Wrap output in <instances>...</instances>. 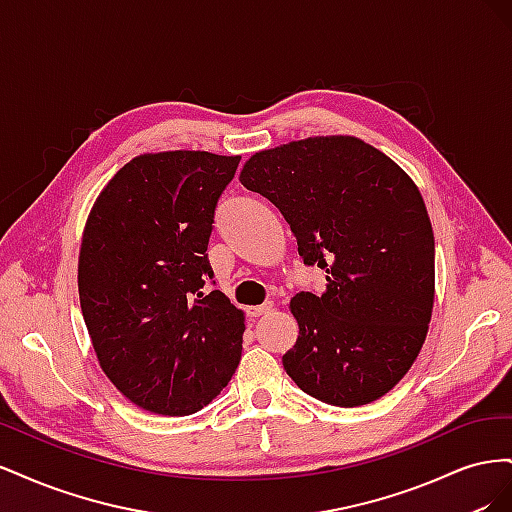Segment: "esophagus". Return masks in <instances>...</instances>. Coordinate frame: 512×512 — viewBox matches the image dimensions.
<instances>
[{
	"label": "esophagus",
	"mask_w": 512,
	"mask_h": 512,
	"mask_svg": "<svg viewBox=\"0 0 512 512\" xmlns=\"http://www.w3.org/2000/svg\"><path fill=\"white\" fill-rule=\"evenodd\" d=\"M271 307H273V303H271V301L262 303V305H252V307H245V314L250 316V318H258V316H262V314H267Z\"/></svg>",
	"instance_id": "1"
}]
</instances>
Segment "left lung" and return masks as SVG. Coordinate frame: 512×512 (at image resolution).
Listing matches in <instances>:
<instances>
[{
    "label": "left lung",
    "mask_w": 512,
    "mask_h": 512,
    "mask_svg": "<svg viewBox=\"0 0 512 512\" xmlns=\"http://www.w3.org/2000/svg\"><path fill=\"white\" fill-rule=\"evenodd\" d=\"M241 183L282 211L303 265L327 271L322 294L299 292V337L286 374L339 408L371 404L406 376L433 309V230L412 179L352 136H316L260 151Z\"/></svg>",
    "instance_id": "left-lung-1"
}]
</instances>
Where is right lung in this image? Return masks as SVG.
<instances>
[{
  "label": "right lung",
  "instance_id": "obj_1",
  "mask_svg": "<svg viewBox=\"0 0 512 512\" xmlns=\"http://www.w3.org/2000/svg\"><path fill=\"white\" fill-rule=\"evenodd\" d=\"M239 160L145 153L108 181L85 224L79 297L91 344L108 380L153 414L207 406L241 361L243 314L220 290L203 292L215 207Z\"/></svg>",
  "mask_w": 512,
  "mask_h": 512
}]
</instances>
